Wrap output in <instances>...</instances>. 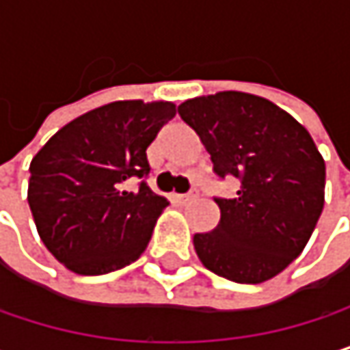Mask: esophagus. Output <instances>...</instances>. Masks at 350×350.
<instances>
[{
    "mask_svg": "<svg viewBox=\"0 0 350 350\" xmlns=\"http://www.w3.org/2000/svg\"><path fill=\"white\" fill-rule=\"evenodd\" d=\"M198 198V192L196 190H190L188 194H180V196H176V200L180 202V204H190V202H194Z\"/></svg>",
    "mask_w": 350,
    "mask_h": 350,
    "instance_id": "34e87169",
    "label": "esophagus"
}]
</instances>
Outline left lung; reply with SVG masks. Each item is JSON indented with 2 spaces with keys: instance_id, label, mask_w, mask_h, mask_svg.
<instances>
[{
  "instance_id": "8db88e82",
  "label": "left lung",
  "mask_w": 350,
  "mask_h": 350,
  "mask_svg": "<svg viewBox=\"0 0 350 350\" xmlns=\"http://www.w3.org/2000/svg\"><path fill=\"white\" fill-rule=\"evenodd\" d=\"M211 154L219 178L235 176V198H215L221 221L196 233L198 259L237 284H261L306 247L324 206L326 168L314 139L271 101L223 91L178 107Z\"/></svg>"
}]
</instances>
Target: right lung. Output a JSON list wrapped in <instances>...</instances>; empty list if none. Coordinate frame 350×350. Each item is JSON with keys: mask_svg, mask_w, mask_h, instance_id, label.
Returning <instances> with one entry per match:
<instances>
[{"mask_svg": "<svg viewBox=\"0 0 350 350\" xmlns=\"http://www.w3.org/2000/svg\"><path fill=\"white\" fill-rule=\"evenodd\" d=\"M170 101H115L58 129L30 164L28 204L46 249L70 271L101 275L135 261L168 206L146 184L148 146ZM131 179L140 188L129 191Z\"/></svg>", "mask_w": 350, "mask_h": 350, "instance_id": "add662e5", "label": "right lung"}]
</instances>
